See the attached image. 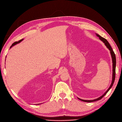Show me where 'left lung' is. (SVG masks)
I'll return each instance as SVG.
<instances>
[{
	"instance_id": "obj_1",
	"label": "left lung",
	"mask_w": 122,
	"mask_h": 122,
	"mask_svg": "<svg viewBox=\"0 0 122 122\" xmlns=\"http://www.w3.org/2000/svg\"><path fill=\"white\" fill-rule=\"evenodd\" d=\"M96 35L99 38L100 40L104 43V44L105 45V46L107 47V48L110 50V54H111V56L112 57V82L111 83V85H110L109 87L108 88V89L107 90L105 93L103 94V95H102L101 96H100V97H99L97 99H96L94 100H82V99H81L78 98V99L80 100L81 101H83V102H94V101H97L101 99L104 96L107 94V93L109 91V90L110 89V88H112V86L113 84L114 83V80H115V77H116V55L114 54L113 51L112 49V47L110 46V44H109V43L106 40V39H105V38L102 37L100 35H98L96 34Z\"/></svg>"
}]
</instances>
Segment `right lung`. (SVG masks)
<instances>
[{
	"label": "right lung",
	"mask_w": 122,
	"mask_h": 122,
	"mask_svg": "<svg viewBox=\"0 0 122 122\" xmlns=\"http://www.w3.org/2000/svg\"><path fill=\"white\" fill-rule=\"evenodd\" d=\"M23 40V39H22V40H19V41H18V42H14L12 45V46H11L10 47V48H12L13 46H14V45H15L16 44H18V43H20L21 41H22Z\"/></svg>",
	"instance_id": "right-lung-1"
}]
</instances>
